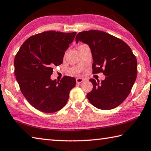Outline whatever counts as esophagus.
Listing matches in <instances>:
<instances>
[{"mask_svg":"<svg viewBox=\"0 0 151 151\" xmlns=\"http://www.w3.org/2000/svg\"><path fill=\"white\" fill-rule=\"evenodd\" d=\"M83 81H84L83 79H82V78H78L76 79V83H77L78 84H80V83H82Z\"/></svg>","mask_w":151,"mask_h":151,"instance_id":"34e87169","label":"esophagus"}]
</instances>
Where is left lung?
<instances>
[{
    "label": "left lung",
    "mask_w": 151,
    "mask_h": 151,
    "mask_svg": "<svg viewBox=\"0 0 151 151\" xmlns=\"http://www.w3.org/2000/svg\"><path fill=\"white\" fill-rule=\"evenodd\" d=\"M79 41L90 47L93 73L102 72L105 76L101 83L89 80L93 89L87 94V98L98 109H114L125 101L136 80L135 55L122 40L103 31L81 32L76 37V43Z\"/></svg>",
    "instance_id": "1"
}]
</instances>
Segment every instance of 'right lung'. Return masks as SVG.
I'll list each match as a JSON object with an SVG mask.
<instances>
[{"label": "right lung", "instance_id": "add662e5", "mask_svg": "<svg viewBox=\"0 0 151 151\" xmlns=\"http://www.w3.org/2000/svg\"><path fill=\"white\" fill-rule=\"evenodd\" d=\"M76 32L50 30L32 36L14 58V75L20 91L32 106L44 113H54L65 106L76 79L63 76L52 80L55 66L62 64L65 50Z\"/></svg>", "mask_w": 151, "mask_h": 151}]
</instances>
